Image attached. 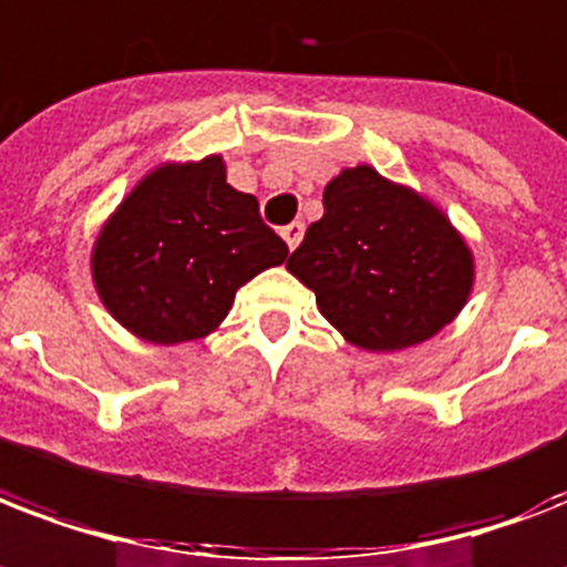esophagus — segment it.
Returning a JSON list of instances; mask_svg holds the SVG:
<instances>
[{
	"label": "esophagus",
	"mask_w": 567,
	"mask_h": 567,
	"mask_svg": "<svg viewBox=\"0 0 567 567\" xmlns=\"http://www.w3.org/2000/svg\"><path fill=\"white\" fill-rule=\"evenodd\" d=\"M302 231H306L302 223H291V226L282 228V237H285V244H288V249H297V244L302 240Z\"/></svg>",
	"instance_id": "obj_1"
}]
</instances>
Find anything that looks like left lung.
Instances as JSON below:
<instances>
[{
    "label": "left lung",
    "mask_w": 567,
    "mask_h": 567,
    "mask_svg": "<svg viewBox=\"0 0 567 567\" xmlns=\"http://www.w3.org/2000/svg\"><path fill=\"white\" fill-rule=\"evenodd\" d=\"M318 309L353 348L392 353L422 344L457 318L475 261L449 216L374 166L341 168L323 216L288 258Z\"/></svg>",
    "instance_id": "1"
}]
</instances>
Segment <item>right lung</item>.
Here are the masks:
<instances>
[{
	"label": "right lung",
	"instance_id": "add662e5",
	"mask_svg": "<svg viewBox=\"0 0 567 567\" xmlns=\"http://www.w3.org/2000/svg\"><path fill=\"white\" fill-rule=\"evenodd\" d=\"M288 246L258 198L226 181L219 154L159 163L103 223L92 279L106 312L151 344L205 339L240 285L279 267Z\"/></svg>",
	"mask_w": 567,
	"mask_h": 567
}]
</instances>
